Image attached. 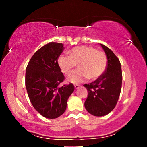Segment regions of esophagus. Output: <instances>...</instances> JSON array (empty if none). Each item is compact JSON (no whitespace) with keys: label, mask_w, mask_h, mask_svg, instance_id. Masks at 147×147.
Here are the masks:
<instances>
[{"label":"esophagus","mask_w":147,"mask_h":147,"mask_svg":"<svg viewBox=\"0 0 147 147\" xmlns=\"http://www.w3.org/2000/svg\"><path fill=\"white\" fill-rule=\"evenodd\" d=\"M80 87V85H78V84H74V88H76V89H78Z\"/></svg>","instance_id":"obj_1"}]
</instances>
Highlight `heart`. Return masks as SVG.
<instances>
[{
  "instance_id": "b5f03b06",
  "label": "heart",
  "mask_w": 147,
  "mask_h": 147,
  "mask_svg": "<svg viewBox=\"0 0 147 147\" xmlns=\"http://www.w3.org/2000/svg\"><path fill=\"white\" fill-rule=\"evenodd\" d=\"M69 56L61 55L57 59L58 65L65 75L71 73L76 65L78 69L68 76L67 81L77 84L88 78L97 80L105 72L108 65L106 53L92 46H79L72 48Z\"/></svg>"
}]
</instances>
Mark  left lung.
Listing matches in <instances>:
<instances>
[{
	"mask_svg": "<svg viewBox=\"0 0 147 147\" xmlns=\"http://www.w3.org/2000/svg\"><path fill=\"white\" fill-rule=\"evenodd\" d=\"M108 59V65L101 77L92 83L84 84L88 94L84 106L90 114L102 116L115 108L122 87V74L120 62L111 49L103 44Z\"/></svg>",
	"mask_w": 147,
	"mask_h": 147,
	"instance_id": "obj_1",
	"label": "left lung"
}]
</instances>
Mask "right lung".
<instances>
[{
  "instance_id": "add662e5",
  "label": "right lung",
  "mask_w": 147,
  "mask_h": 147,
  "mask_svg": "<svg viewBox=\"0 0 147 147\" xmlns=\"http://www.w3.org/2000/svg\"><path fill=\"white\" fill-rule=\"evenodd\" d=\"M64 49L63 43H49L34 53L26 68L25 86L32 105L47 118L64 113L67 99L74 91L73 84L59 86L65 80L57 59Z\"/></svg>"
}]
</instances>
